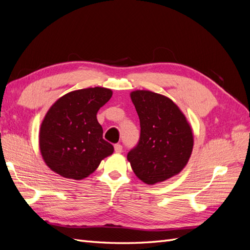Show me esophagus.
<instances>
[{
  "label": "esophagus",
  "mask_w": 250,
  "mask_h": 250,
  "mask_svg": "<svg viewBox=\"0 0 250 250\" xmlns=\"http://www.w3.org/2000/svg\"><path fill=\"white\" fill-rule=\"evenodd\" d=\"M115 151H116V153H121L123 151V147H122V145H121V144H116L115 145Z\"/></svg>",
  "instance_id": "esophagus-1"
}]
</instances>
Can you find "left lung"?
<instances>
[{
	"mask_svg": "<svg viewBox=\"0 0 250 250\" xmlns=\"http://www.w3.org/2000/svg\"><path fill=\"white\" fill-rule=\"evenodd\" d=\"M131 101L140 118L138 145L127 154L143 183L155 185L183 170L192 154V128L177 105L150 90H134Z\"/></svg>",
	"mask_w": 250,
	"mask_h": 250,
	"instance_id": "obj_1",
	"label": "left lung"
}]
</instances>
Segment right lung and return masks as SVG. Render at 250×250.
Returning <instances> with one entry per match:
<instances>
[{"instance_id": "add662e5", "label": "right lung", "mask_w": 250, "mask_h": 250, "mask_svg": "<svg viewBox=\"0 0 250 250\" xmlns=\"http://www.w3.org/2000/svg\"><path fill=\"white\" fill-rule=\"evenodd\" d=\"M111 89L88 87L62 96L41 125L40 148L44 163L60 176L80 180L90 175L113 146L103 139L97 112L108 102Z\"/></svg>"}]
</instances>
